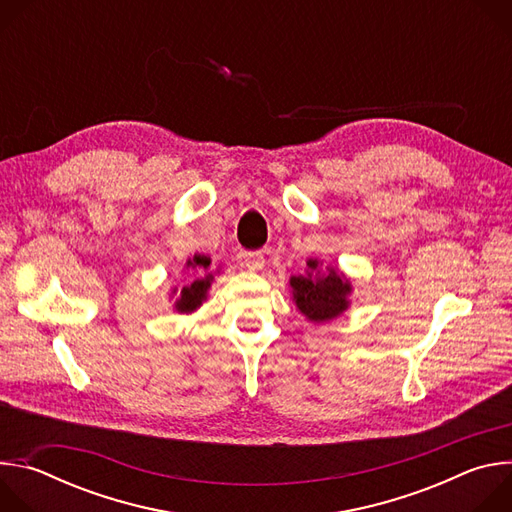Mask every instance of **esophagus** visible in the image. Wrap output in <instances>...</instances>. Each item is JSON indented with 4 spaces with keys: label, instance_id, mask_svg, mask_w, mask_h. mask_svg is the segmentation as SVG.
I'll return each instance as SVG.
<instances>
[{
    "label": "esophagus",
    "instance_id": "1",
    "mask_svg": "<svg viewBox=\"0 0 512 512\" xmlns=\"http://www.w3.org/2000/svg\"><path fill=\"white\" fill-rule=\"evenodd\" d=\"M263 265H265V259H263L261 251L243 253V267H247L249 271H259V269H263Z\"/></svg>",
    "mask_w": 512,
    "mask_h": 512
}]
</instances>
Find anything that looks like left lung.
I'll return each instance as SVG.
<instances>
[{"label":"left lung","mask_w":512,"mask_h":512,"mask_svg":"<svg viewBox=\"0 0 512 512\" xmlns=\"http://www.w3.org/2000/svg\"><path fill=\"white\" fill-rule=\"evenodd\" d=\"M306 265V275H294L289 279L296 308L316 324L338 318L350 304V281L334 267H326L328 271L322 273L318 259H308Z\"/></svg>","instance_id":"8db88e82"}]
</instances>
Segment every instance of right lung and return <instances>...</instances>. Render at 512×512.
I'll return each mask as SVG.
<instances>
[{"label": "right lung", "mask_w": 512, "mask_h": 512, "mask_svg": "<svg viewBox=\"0 0 512 512\" xmlns=\"http://www.w3.org/2000/svg\"><path fill=\"white\" fill-rule=\"evenodd\" d=\"M186 267L194 271L192 281L186 283L180 291L174 289V294L178 291V300H176L174 308L182 314H190L202 306V302L206 300V291L214 279V275L210 271V257H206V255H194L192 259L186 261Z\"/></svg>", "instance_id": "right-lung-1"}]
</instances>
